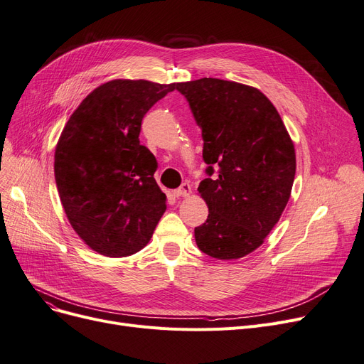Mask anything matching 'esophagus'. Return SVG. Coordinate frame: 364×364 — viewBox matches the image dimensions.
Listing matches in <instances>:
<instances>
[{"label":"esophagus","instance_id":"1","mask_svg":"<svg viewBox=\"0 0 364 364\" xmlns=\"http://www.w3.org/2000/svg\"><path fill=\"white\" fill-rule=\"evenodd\" d=\"M192 193V187L188 183H183L177 191H173V195H176L177 198H181V196H188Z\"/></svg>","mask_w":364,"mask_h":364}]
</instances>
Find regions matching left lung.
<instances>
[{"mask_svg": "<svg viewBox=\"0 0 364 364\" xmlns=\"http://www.w3.org/2000/svg\"><path fill=\"white\" fill-rule=\"evenodd\" d=\"M177 90L202 131L208 165L198 192L210 214L195 228L196 244L214 259H241L263 244L290 199L293 141L256 87L205 77L177 83Z\"/></svg>", "mask_w": 364, "mask_h": 364, "instance_id": "obj_1", "label": "left lung"}]
</instances>
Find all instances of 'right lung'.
Listing matches in <instances>:
<instances>
[{
	"label": "right lung",
	"mask_w": 364,
	"mask_h": 364,
	"mask_svg": "<svg viewBox=\"0 0 364 364\" xmlns=\"http://www.w3.org/2000/svg\"><path fill=\"white\" fill-rule=\"evenodd\" d=\"M176 83L112 80L71 114L55 151L62 207L77 235L108 257L144 248L166 210L157 161L139 144L141 122Z\"/></svg>",
	"instance_id": "right-lung-1"
}]
</instances>
